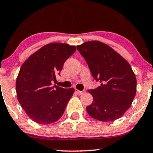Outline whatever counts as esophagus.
<instances>
[{
  "label": "esophagus",
  "instance_id": "34e87169",
  "mask_svg": "<svg viewBox=\"0 0 153 153\" xmlns=\"http://www.w3.org/2000/svg\"><path fill=\"white\" fill-rule=\"evenodd\" d=\"M75 92L76 93V94H78V95H81V94H83L84 91H79V90H78V89H75Z\"/></svg>",
  "mask_w": 153,
  "mask_h": 153
}]
</instances>
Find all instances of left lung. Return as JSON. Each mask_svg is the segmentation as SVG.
<instances>
[{"label":"left lung","instance_id":"8db88e82","mask_svg":"<svg viewBox=\"0 0 153 153\" xmlns=\"http://www.w3.org/2000/svg\"><path fill=\"white\" fill-rule=\"evenodd\" d=\"M93 78L101 85L88 90L94 97L86 107L89 115L101 122L120 118L131 106L136 94L137 80L129 62L111 47L99 41L77 46Z\"/></svg>","mask_w":153,"mask_h":153}]
</instances>
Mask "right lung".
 Returning a JSON list of instances; mask_svg holds the SVG:
<instances>
[{
	"instance_id": "1",
	"label": "right lung",
	"mask_w": 153,
	"mask_h": 153,
	"mask_svg": "<svg viewBox=\"0 0 153 153\" xmlns=\"http://www.w3.org/2000/svg\"><path fill=\"white\" fill-rule=\"evenodd\" d=\"M76 50L68 44L50 43L31 54L21 67L16 82L17 98L29 118L49 124L61 118L74 88L52 86L63 65Z\"/></svg>"
}]
</instances>
